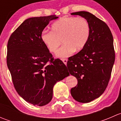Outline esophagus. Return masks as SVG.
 Wrapping results in <instances>:
<instances>
[{
  "label": "esophagus",
  "instance_id": "esophagus-1",
  "mask_svg": "<svg viewBox=\"0 0 121 121\" xmlns=\"http://www.w3.org/2000/svg\"><path fill=\"white\" fill-rule=\"evenodd\" d=\"M62 61H63V63L65 64H67V58H63L62 59Z\"/></svg>",
  "mask_w": 121,
  "mask_h": 121
}]
</instances>
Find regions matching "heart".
Listing matches in <instances>:
<instances>
[{
	"label": "heart",
	"mask_w": 121,
	"mask_h": 121,
	"mask_svg": "<svg viewBox=\"0 0 121 121\" xmlns=\"http://www.w3.org/2000/svg\"><path fill=\"white\" fill-rule=\"evenodd\" d=\"M90 35V26L83 17H63L53 23L52 31H43L41 39L51 53H54L61 44L64 45L57 52V56L64 58L75 50H81L86 44Z\"/></svg>",
	"instance_id": "heart-1"
}]
</instances>
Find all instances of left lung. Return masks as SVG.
<instances>
[{
	"mask_svg": "<svg viewBox=\"0 0 121 121\" xmlns=\"http://www.w3.org/2000/svg\"><path fill=\"white\" fill-rule=\"evenodd\" d=\"M72 15L85 18L90 26V35L85 47L68 58L67 66L78 84L71 89L75 100L87 103L99 97L108 86L115 61L113 40L107 24L88 12H74Z\"/></svg>",
	"mask_w": 121,
	"mask_h": 121,
	"instance_id": "obj_1",
	"label": "left lung"
}]
</instances>
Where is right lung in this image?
Returning <instances> with one entry per match:
<instances>
[{
    "label": "right lung",
    "instance_id": "add662e5",
    "mask_svg": "<svg viewBox=\"0 0 121 121\" xmlns=\"http://www.w3.org/2000/svg\"><path fill=\"white\" fill-rule=\"evenodd\" d=\"M56 15L26 19L11 35L7 65L19 95L34 105L43 106L53 98L54 85L69 75L66 65L54 59L41 35Z\"/></svg>",
    "mask_w": 121,
    "mask_h": 121
}]
</instances>
